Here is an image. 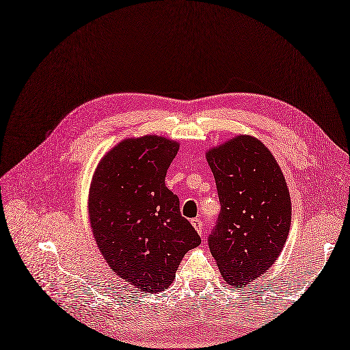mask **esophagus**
<instances>
[{"label": "esophagus", "instance_id": "1", "mask_svg": "<svg viewBox=\"0 0 350 350\" xmlns=\"http://www.w3.org/2000/svg\"><path fill=\"white\" fill-rule=\"evenodd\" d=\"M191 224H193V227L196 229V232L199 233L200 236H203L204 234V227H203V221L200 220V219H193L191 220Z\"/></svg>", "mask_w": 350, "mask_h": 350}]
</instances>
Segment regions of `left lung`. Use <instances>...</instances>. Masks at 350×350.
Wrapping results in <instances>:
<instances>
[{"instance_id": "left-lung-1", "label": "left lung", "mask_w": 350, "mask_h": 350, "mask_svg": "<svg viewBox=\"0 0 350 350\" xmlns=\"http://www.w3.org/2000/svg\"><path fill=\"white\" fill-rule=\"evenodd\" d=\"M220 215L208 237L211 256L227 284L241 287L278 260L292 223V202L270 150L249 134L208 148Z\"/></svg>"}]
</instances>
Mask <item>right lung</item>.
Here are the masks:
<instances>
[{
  "instance_id": "obj_1",
  "label": "right lung",
  "mask_w": 350,
  "mask_h": 350,
  "mask_svg": "<svg viewBox=\"0 0 350 350\" xmlns=\"http://www.w3.org/2000/svg\"><path fill=\"white\" fill-rule=\"evenodd\" d=\"M178 147L154 134L124 139L91 180L88 217L98 250L117 276L143 292L169 287L185 254L202 241L164 183Z\"/></svg>"
}]
</instances>
